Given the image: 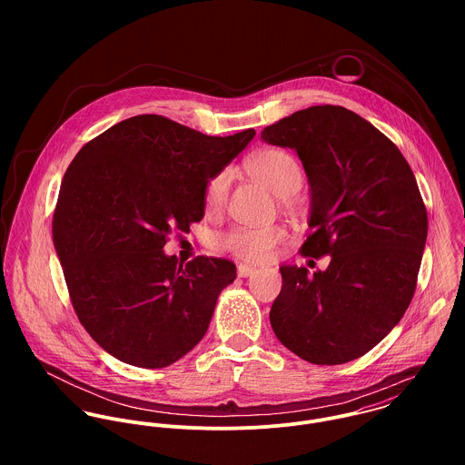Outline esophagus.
I'll return each instance as SVG.
<instances>
[{"label": "esophagus", "mask_w": 465, "mask_h": 465, "mask_svg": "<svg viewBox=\"0 0 465 465\" xmlns=\"http://www.w3.org/2000/svg\"><path fill=\"white\" fill-rule=\"evenodd\" d=\"M252 273H256V266L238 265V277H251Z\"/></svg>", "instance_id": "34e87169"}]
</instances>
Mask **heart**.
Instances as JSON below:
<instances>
[{
	"label": "heart",
	"mask_w": 465,
	"mask_h": 465,
	"mask_svg": "<svg viewBox=\"0 0 465 465\" xmlns=\"http://www.w3.org/2000/svg\"><path fill=\"white\" fill-rule=\"evenodd\" d=\"M249 173L265 184L279 199L295 195L302 186V172L295 157L284 150L268 148L254 153L247 161ZM232 175L229 170L216 173L205 186V207L209 213L223 209L229 199ZM284 240V229L273 227H247L238 225L222 234L220 245L240 260L262 262Z\"/></svg>",
	"instance_id": "heart-1"
}]
</instances>
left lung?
I'll list each match as a JSON object with an SVG mask.
<instances>
[{"mask_svg": "<svg viewBox=\"0 0 465 465\" xmlns=\"http://www.w3.org/2000/svg\"><path fill=\"white\" fill-rule=\"evenodd\" d=\"M262 139L297 152L310 184L312 234L302 256L326 270L281 266L270 310L279 341L315 365L376 347L402 319L417 282L428 214L398 146L340 105H313L266 127Z\"/></svg>", "mask_w": 465, "mask_h": 465, "instance_id": "obj_1", "label": "left lung"}]
</instances>
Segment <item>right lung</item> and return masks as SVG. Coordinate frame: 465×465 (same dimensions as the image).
I'll list each match as a JSON object with an SVG mask.
<instances>
[{
  "label": "right lung",
  "instance_id": "right-lung-1",
  "mask_svg": "<svg viewBox=\"0 0 465 465\" xmlns=\"http://www.w3.org/2000/svg\"><path fill=\"white\" fill-rule=\"evenodd\" d=\"M256 135L216 137L157 114L124 120L89 141L64 173L54 245L78 321L124 363L163 369L207 331L229 260L183 265L164 252L172 231L205 213V186Z\"/></svg>",
  "mask_w": 465,
  "mask_h": 465
}]
</instances>
